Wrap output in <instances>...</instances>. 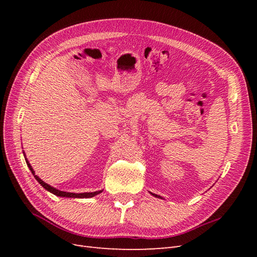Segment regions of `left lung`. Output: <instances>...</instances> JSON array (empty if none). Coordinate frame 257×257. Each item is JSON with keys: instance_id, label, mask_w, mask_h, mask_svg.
<instances>
[{"instance_id": "left-lung-1", "label": "left lung", "mask_w": 257, "mask_h": 257, "mask_svg": "<svg viewBox=\"0 0 257 257\" xmlns=\"http://www.w3.org/2000/svg\"><path fill=\"white\" fill-rule=\"evenodd\" d=\"M151 194H152V193H151ZM152 195H153V196H155V197H160V198H161V196L157 195V194H152Z\"/></svg>"}]
</instances>
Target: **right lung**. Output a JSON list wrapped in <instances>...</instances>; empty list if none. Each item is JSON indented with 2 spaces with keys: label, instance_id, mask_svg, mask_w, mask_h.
I'll use <instances>...</instances> for the list:
<instances>
[{
  "label": "right lung",
  "instance_id": "add662e5",
  "mask_svg": "<svg viewBox=\"0 0 257 257\" xmlns=\"http://www.w3.org/2000/svg\"><path fill=\"white\" fill-rule=\"evenodd\" d=\"M26 162H27L28 167L30 168L31 172H32L33 176L35 177L36 180H37L38 182H40V184L43 186V188L46 189L47 191H49L50 193L54 194V195H57V196H61V197H72V198H90V197L95 196V195H97V194L103 192V190H102V191H96V192H91V193H90V192H89V193H68V192H63V191L57 190L56 188H52L51 185H49V184H47L46 182H44L40 177H37V176L35 175V173H34V170H33L32 166L30 165V163L28 162L27 159H26Z\"/></svg>",
  "mask_w": 257,
  "mask_h": 257
}]
</instances>
